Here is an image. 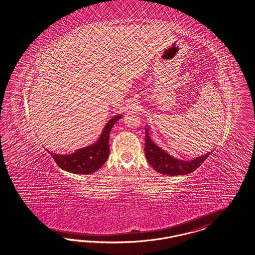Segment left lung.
I'll use <instances>...</instances> for the list:
<instances>
[{
  "mask_svg": "<svg viewBox=\"0 0 255 255\" xmlns=\"http://www.w3.org/2000/svg\"><path fill=\"white\" fill-rule=\"evenodd\" d=\"M145 158L149 164L160 173L167 175H182L188 174L198 169L203 161L206 159L211 152L200 156L199 158H194L189 161L181 160L177 158H172L164 150H162L158 145L152 142L150 136L148 134L147 129H145Z\"/></svg>",
  "mask_w": 255,
  "mask_h": 255,
  "instance_id": "1",
  "label": "left lung"
}]
</instances>
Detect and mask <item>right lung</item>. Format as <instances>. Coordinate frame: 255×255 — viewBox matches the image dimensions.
Listing matches in <instances>:
<instances>
[{
  "label": "right lung",
  "mask_w": 255,
  "mask_h": 255,
  "mask_svg": "<svg viewBox=\"0 0 255 255\" xmlns=\"http://www.w3.org/2000/svg\"><path fill=\"white\" fill-rule=\"evenodd\" d=\"M122 118L115 116L105 126L101 136L94 145L80 148L69 155H59L50 153L55 163L67 172L77 174H89L99 170L110 155L109 138L112 127Z\"/></svg>",
  "instance_id": "right-lung-1"
}]
</instances>
